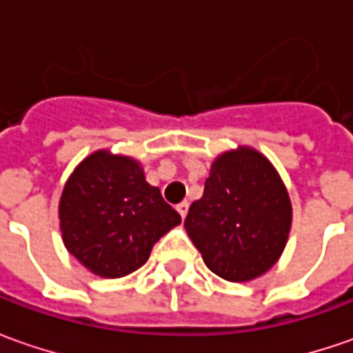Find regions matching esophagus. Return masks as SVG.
I'll list each match as a JSON object with an SVG mask.
<instances>
[{"mask_svg":"<svg viewBox=\"0 0 353 353\" xmlns=\"http://www.w3.org/2000/svg\"><path fill=\"white\" fill-rule=\"evenodd\" d=\"M176 212L181 214V218H186V214H188V202H181L179 206H176Z\"/></svg>","mask_w":353,"mask_h":353,"instance_id":"1","label":"esophagus"}]
</instances>
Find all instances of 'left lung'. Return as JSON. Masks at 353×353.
<instances>
[{
  "instance_id": "left-lung-1",
  "label": "left lung",
  "mask_w": 353,
  "mask_h": 353,
  "mask_svg": "<svg viewBox=\"0 0 353 353\" xmlns=\"http://www.w3.org/2000/svg\"><path fill=\"white\" fill-rule=\"evenodd\" d=\"M292 222L289 192L269 159L251 147L218 157L184 228L212 273L243 283L277 263Z\"/></svg>"
}]
</instances>
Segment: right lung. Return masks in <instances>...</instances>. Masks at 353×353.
Returning <instances> with one entry per match:
<instances>
[{
	"instance_id": "1",
	"label": "right lung",
	"mask_w": 353,
	"mask_h": 353,
	"mask_svg": "<svg viewBox=\"0 0 353 353\" xmlns=\"http://www.w3.org/2000/svg\"><path fill=\"white\" fill-rule=\"evenodd\" d=\"M59 218L68 253L103 279L137 271L157 241L181 224V214L145 181L141 165L105 149L86 157L70 174Z\"/></svg>"
}]
</instances>
